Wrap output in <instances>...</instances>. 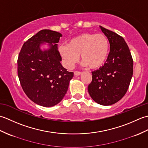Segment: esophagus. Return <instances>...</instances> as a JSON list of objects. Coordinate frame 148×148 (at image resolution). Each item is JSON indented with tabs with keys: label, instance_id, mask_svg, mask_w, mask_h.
<instances>
[{
	"label": "esophagus",
	"instance_id": "34e87169",
	"mask_svg": "<svg viewBox=\"0 0 148 148\" xmlns=\"http://www.w3.org/2000/svg\"><path fill=\"white\" fill-rule=\"evenodd\" d=\"M81 74V72H79V71H75L74 72V75L75 76H79V75Z\"/></svg>",
	"mask_w": 148,
	"mask_h": 148
}]
</instances>
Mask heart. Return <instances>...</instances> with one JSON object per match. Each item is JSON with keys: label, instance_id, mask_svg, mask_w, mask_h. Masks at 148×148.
<instances>
[{"label": "heart", "instance_id": "1", "mask_svg": "<svg viewBox=\"0 0 148 148\" xmlns=\"http://www.w3.org/2000/svg\"><path fill=\"white\" fill-rule=\"evenodd\" d=\"M109 42L104 34L86 32L69 40L67 46H62L59 52L66 67H73L81 55L83 65L99 69L104 64L109 55Z\"/></svg>", "mask_w": 148, "mask_h": 148}]
</instances>
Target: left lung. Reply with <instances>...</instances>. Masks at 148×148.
Listing matches in <instances>:
<instances>
[{"mask_svg":"<svg viewBox=\"0 0 148 148\" xmlns=\"http://www.w3.org/2000/svg\"><path fill=\"white\" fill-rule=\"evenodd\" d=\"M100 28L109 40L110 52L104 65L92 72V81L88 91L97 103L110 106L121 100L127 92L133 75V59L121 36L102 26Z\"/></svg>","mask_w":148,"mask_h":148,"instance_id":"obj_1","label":"left lung"}]
</instances>
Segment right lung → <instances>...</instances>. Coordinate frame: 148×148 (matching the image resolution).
Masks as SVG:
<instances>
[{"instance_id":"add662e5","label":"right lung","mask_w":148,"mask_h":148,"mask_svg":"<svg viewBox=\"0 0 148 148\" xmlns=\"http://www.w3.org/2000/svg\"><path fill=\"white\" fill-rule=\"evenodd\" d=\"M62 35L50 30H42L23 44L18 58V76L27 96L44 107L54 106L67 92L74 73L61 64L58 42ZM48 43L49 48L42 50Z\"/></svg>"}]
</instances>
